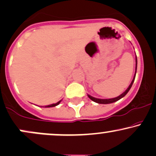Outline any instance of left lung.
I'll list each match as a JSON object with an SVG mask.
<instances>
[{"label":"left lung","mask_w":156,"mask_h":156,"mask_svg":"<svg viewBox=\"0 0 156 156\" xmlns=\"http://www.w3.org/2000/svg\"><path fill=\"white\" fill-rule=\"evenodd\" d=\"M136 69H137V58H136ZM136 73L135 75H134V77L133 78V80L131 81V83H130V86L128 87V88L126 89V90L124 92L122 93V94H121L120 95L117 97V98H111V99H98V98H93V97L89 95L88 94V97L89 98H90L91 100H92V101L95 102V103H100V104H108V103H114V102L119 101V99H121V98H122L123 97L126 95V94L129 92L130 89L131 88L132 85H133V81L134 80H135V77H136Z\"/></svg>","instance_id":"1"}]
</instances>
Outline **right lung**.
Instances as JSON below:
<instances>
[{"mask_svg": "<svg viewBox=\"0 0 156 156\" xmlns=\"http://www.w3.org/2000/svg\"><path fill=\"white\" fill-rule=\"evenodd\" d=\"M60 102H61V101H58V103H53V104H51V105H46V106H44V107H45V108H46V107H47V108H49V107H54V106H55V105H57L59 104Z\"/></svg>", "mask_w": 156, "mask_h": 156, "instance_id": "add662e5", "label": "right lung"}]
</instances>
